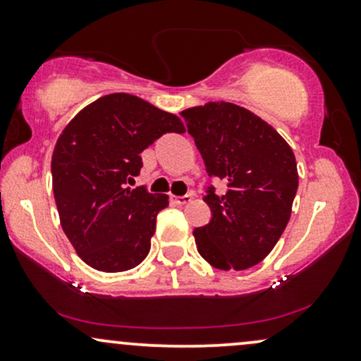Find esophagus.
Wrapping results in <instances>:
<instances>
[{
    "instance_id": "esophagus-1",
    "label": "esophagus",
    "mask_w": 361,
    "mask_h": 361,
    "mask_svg": "<svg viewBox=\"0 0 361 361\" xmlns=\"http://www.w3.org/2000/svg\"><path fill=\"white\" fill-rule=\"evenodd\" d=\"M171 200H173V204H175V205H185V204H188L192 198H190L188 195H185V197H173Z\"/></svg>"
}]
</instances>
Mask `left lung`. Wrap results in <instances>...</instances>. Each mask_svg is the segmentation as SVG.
Here are the masks:
<instances>
[{"label":"left lung","instance_id":"1","mask_svg":"<svg viewBox=\"0 0 361 361\" xmlns=\"http://www.w3.org/2000/svg\"><path fill=\"white\" fill-rule=\"evenodd\" d=\"M209 176L212 219L193 231L200 256L219 270H246L270 255L290 221L299 186L295 156L279 132L252 111L229 102H209L181 111Z\"/></svg>","mask_w":361,"mask_h":361}]
</instances>
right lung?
<instances>
[{"label": "right lung", "instance_id": "1", "mask_svg": "<svg viewBox=\"0 0 361 361\" xmlns=\"http://www.w3.org/2000/svg\"><path fill=\"white\" fill-rule=\"evenodd\" d=\"M166 132L183 134V122L134 94L111 93L86 105L57 139L51 168L61 226L94 270L127 271L149 255L168 195L126 185L140 173V152Z\"/></svg>", "mask_w": 361, "mask_h": 361}]
</instances>
